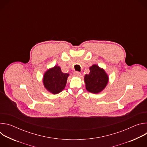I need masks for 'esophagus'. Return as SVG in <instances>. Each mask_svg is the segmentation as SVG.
<instances>
[{"label": "esophagus", "mask_w": 147, "mask_h": 147, "mask_svg": "<svg viewBox=\"0 0 147 147\" xmlns=\"http://www.w3.org/2000/svg\"><path fill=\"white\" fill-rule=\"evenodd\" d=\"M73 75H74V76H75V77H79V76H80V75H81V73H80V72H78V71H74V72L73 73Z\"/></svg>", "instance_id": "esophagus-1"}]
</instances>
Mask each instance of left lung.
Here are the masks:
<instances>
[{
    "label": "left lung",
    "instance_id": "obj_1",
    "mask_svg": "<svg viewBox=\"0 0 147 147\" xmlns=\"http://www.w3.org/2000/svg\"><path fill=\"white\" fill-rule=\"evenodd\" d=\"M90 72L86 74L84 82L87 90L91 93L98 94L106 87L109 81L108 74L96 65L90 67Z\"/></svg>",
    "mask_w": 147,
    "mask_h": 147
}]
</instances>
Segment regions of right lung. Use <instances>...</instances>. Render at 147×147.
<instances>
[{"label": "right lung", "instance_id": "1", "mask_svg": "<svg viewBox=\"0 0 147 147\" xmlns=\"http://www.w3.org/2000/svg\"><path fill=\"white\" fill-rule=\"evenodd\" d=\"M69 76L67 73L61 72L59 66H55L45 73L43 77L44 87L53 94H59L65 88Z\"/></svg>", "mask_w": 147, "mask_h": 147}]
</instances>
